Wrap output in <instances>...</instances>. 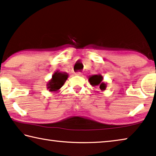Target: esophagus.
Instances as JSON below:
<instances>
[{
	"instance_id": "obj_1",
	"label": "esophagus",
	"mask_w": 156,
	"mask_h": 156,
	"mask_svg": "<svg viewBox=\"0 0 156 156\" xmlns=\"http://www.w3.org/2000/svg\"><path fill=\"white\" fill-rule=\"evenodd\" d=\"M75 75L76 76H81V75H82V73H81V72H77V73H75Z\"/></svg>"
}]
</instances>
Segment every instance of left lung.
<instances>
[{
	"instance_id": "1",
	"label": "left lung",
	"mask_w": 156,
	"mask_h": 156,
	"mask_svg": "<svg viewBox=\"0 0 156 156\" xmlns=\"http://www.w3.org/2000/svg\"><path fill=\"white\" fill-rule=\"evenodd\" d=\"M103 76L100 75V74H98V75H93L89 76L88 78V81L90 83V85L93 86H99L100 90H105L106 89L107 84L104 82H102Z\"/></svg>"
}]
</instances>
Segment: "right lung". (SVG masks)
<instances>
[{
  "label": "right lung",
  "instance_id": "add662e5",
  "mask_svg": "<svg viewBox=\"0 0 156 156\" xmlns=\"http://www.w3.org/2000/svg\"><path fill=\"white\" fill-rule=\"evenodd\" d=\"M68 77V74L67 73H62L57 70L53 74L52 78L47 83V89L50 92H58L61 88L64 85Z\"/></svg>",
  "mask_w": 156,
  "mask_h": 156
}]
</instances>
